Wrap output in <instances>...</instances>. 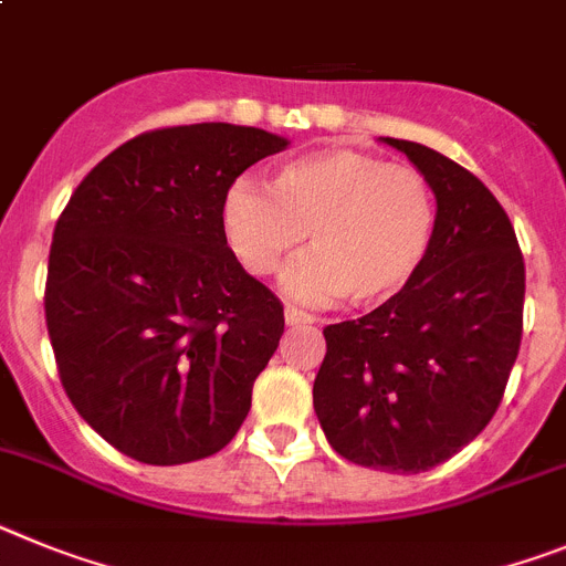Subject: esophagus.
Masks as SVG:
<instances>
[{
  "instance_id": "obj_1",
  "label": "esophagus",
  "mask_w": 566,
  "mask_h": 566,
  "mask_svg": "<svg viewBox=\"0 0 566 566\" xmlns=\"http://www.w3.org/2000/svg\"><path fill=\"white\" fill-rule=\"evenodd\" d=\"M284 322H287L290 327H296V324H313L316 318H313L311 313L298 311V307H284Z\"/></svg>"
}]
</instances>
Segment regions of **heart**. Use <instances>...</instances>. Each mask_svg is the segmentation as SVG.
<instances>
[{
    "label": "heart",
    "instance_id": "1",
    "mask_svg": "<svg viewBox=\"0 0 566 566\" xmlns=\"http://www.w3.org/2000/svg\"><path fill=\"white\" fill-rule=\"evenodd\" d=\"M430 181L356 147H327L279 165L268 188L239 179L224 190L219 224L235 262L270 276L311 233V253L282 276L298 302L347 296L378 307L405 293L436 239Z\"/></svg>",
    "mask_w": 566,
    "mask_h": 566
}]
</instances>
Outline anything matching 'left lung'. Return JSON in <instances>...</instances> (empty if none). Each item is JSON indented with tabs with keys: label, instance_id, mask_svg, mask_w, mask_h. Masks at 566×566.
<instances>
[{
	"label": "left lung",
	"instance_id": "8db88e82",
	"mask_svg": "<svg viewBox=\"0 0 566 566\" xmlns=\"http://www.w3.org/2000/svg\"><path fill=\"white\" fill-rule=\"evenodd\" d=\"M381 142L430 181L436 239L405 293L324 327L313 407L347 461L421 473L499 410L521 344L524 259L504 208L470 170L419 142Z\"/></svg>",
	"mask_w": 566,
	"mask_h": 566
}]
</instances>
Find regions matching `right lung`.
Instances as JSON below:
<instances>
[{
    "instance_id": "1",
    "label": "right lung",
    "mask_w": 566,
    "mask_h": 566,
    "mask_svg": "<svg viewBox=\"0 0 566 566\" xmlns=\"http://www.w3.org/2000/svg\"><path fill=\"white\" fill-rule=\"evenodd\" d=\"M262 127L201 122L116 147L53 230L45 318L67 399L142 464L219 453L284 333L279 298L235 262L224 190L284 150Z\"/></svg>"
}]
</instances>
